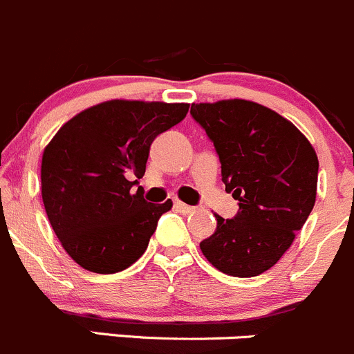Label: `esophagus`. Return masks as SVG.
<instances>
[{
  "mask_svg": "<svg viewBox=\"0 0 354 354\" xmlns=\"http://www.w3.org/2000/svg\"><path fill=\"white\" fill-rule=\"evenodd\" d=\"M174 207H176L177 211L184 212V214H189V212H194V211H196V207L187 206V204H184V203H182V201H178V199L174 201Z\"/></svg>",
  "mask_w": 354,
  "mask_h": 354,
  "instance_id": "obj_1",
  "label": "esophagus"
}]
</instances>
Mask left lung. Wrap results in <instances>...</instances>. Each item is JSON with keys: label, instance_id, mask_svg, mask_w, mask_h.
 Segmentation results:
<instances>
[{"label": "left lung", "instance_id": "left-lung-1", "mask_svg": "<svg viewBox=\"0 0 354 354\" xmlns=\"http://www.w3.org/2000/svg\"><path fill=\"white\" fill-rule=\"evenodd\" d=\"M191 115L214 143L236 218L216 216L201 241L209 263L231 277L267 272L294 243L315 204L319 160L309 140L273 109L246 100L192 102Z\"/></svg>", "mask_w": 354, "mask_h": 354}]
</instances>
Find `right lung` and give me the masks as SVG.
<instances>
[{
	"label": "right lung",
	"mask_w": 354,
	"mask_h": 354,
	"mask_svg": "<svg viewBox=\"0 0 354 354\" xmlns=\"http://www.w3.org/2000/svg\"><path fill=\"white\" fill-rule=\"evenodd\" d=\"M189 111L187 102L111 100L71 118L41 155V201L67 254L84 270L116 273L145 253L172 201L143 189L150 145Z\"/></svg>",
	"instance_id": "right-lung-1"
}]
</instances>
